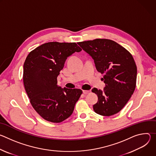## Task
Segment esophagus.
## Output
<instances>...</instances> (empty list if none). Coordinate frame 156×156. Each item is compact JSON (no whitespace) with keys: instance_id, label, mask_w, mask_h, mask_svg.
Here are the masks:
<instances>
[{"instance_id":"34e87169","label":"esophagus","mask_w":156,"mask_h":156,"mask_svg":"<svg viewBox=\"0 0 156 156\" xmlns=\"http://www.w3.org/2000/svg\"><path fill=\"white\" fill-rule=\"evenodd\" d=\"M83 93L84 94H88L89 93H90V91H88V90H83Z\"/></svg>"}]
</instances>
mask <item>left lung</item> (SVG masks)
<instances>
[{
    "label": "left lung",
    "instance_id": "8db88e82",
    "mask_svg": "<svg viewBox=\"0 0 156 156\" xmlns=\"http://www.w3.org/2000/svg\"><path fill=\"white\" fill-rule=\"evenodd\" d=\"M94 60L97 70L104 74V91L94 87L98 102L94 112L103 116L117 114L124 107L136 87L137 68L132 55L116 42L96 39L78 42Z\"/></svg>",
    "mask_w": 156,
    "mask_h": 156
}]
</instances>
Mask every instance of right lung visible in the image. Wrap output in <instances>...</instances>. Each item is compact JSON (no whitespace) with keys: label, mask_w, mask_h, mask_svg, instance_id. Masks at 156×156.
Here are the masks:
<instances>
[{"label":"right lung","mask_w":156,"mask_h":156,"mask_svg":"<svg viewBox=\"0 0 156 156\" xmlns=\"http://www.w3.org/2000/svg\"><path fill=\"white\" fill-rule=\"evenodd\" d=\"M82 49L75 42H49L28 55L23 65V84L36 112L44 120L60 123L73 113L83 91L62 89L57 76L68 57Z\"/></svg>","instance_id":"right-lung-1"}]
</instances>
